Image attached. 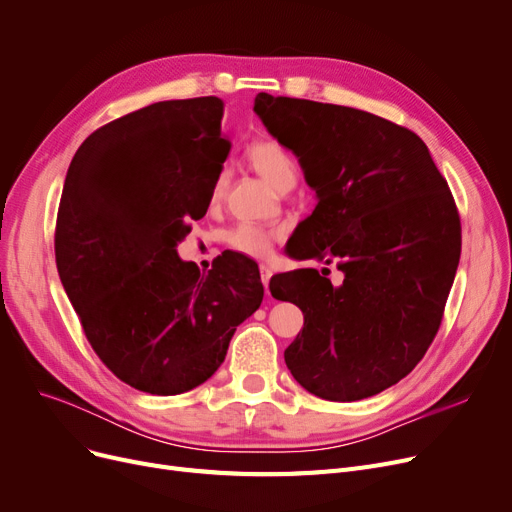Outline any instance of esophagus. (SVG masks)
Wrapping results in <instances>:
<instances>
[{
	"mask_svg": "<svg viewBox=\"0 0 512 512\" xmlns=\"http://www.w3.org/2000/svg\"><path fill=\"white\" fill-rule=\"evenodd\" d=\"M259 272H261V282H263V286H265V292L270 294V280H272V276H274L272 267H270V265H265V263H261Z\"/></svg>",
	"mask_w": 512,
	"mask_h": 512,
	"instance_id": "1",
	"label": "esophagus"
}]
</instances>
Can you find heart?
I'll return each mask as SVG.
<instances>
[{"instance_id": "b5f03b06", "label": "heart", "mask_w": 512, "mask_h": 512, "mask_svg": "<svg viewBox=\"0 0 512 512\" xmlns=\"http://www.w3.org/2000/svg\"><path fill=\"white\" fill-rule=\"evenodd\" d=\"M249 157H251V164L255 166V170L274 188H282L290 180L297 182V166H294V159L280 143L270 141V139L257 141L251 145ZM224 186H226V172L222 170L213 180L211 201H218L222 197ZM226 240L234 251L261 259V257L270 255V251H272L274 232L263 228V226L251 224V222H242L228 232Z\"/></svg>"}]
</instances>
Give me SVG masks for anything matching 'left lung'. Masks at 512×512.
<instances>
[{
	"mask_svg": "<svg viewBox=\"0 0 512 512\" xmlns=\"http://www.w3.org/2000/svg\"><path fill=\"white\" fill-rule=\"evenodd\" d=\"M253 112L297 155L317 205L290 257L321 261L278 274L274 299L305 324L284 361L307 392L353 402L398 384L423 359L461 257V220L427 145L355 107L259 93ZM336 262L345 278L325 274Z\"/></svg>",
	"mask_w": 512,
	"mask_h": 512,
	"instance_id": "8db88e82",
	"label": "left lung"
}]
</instances>
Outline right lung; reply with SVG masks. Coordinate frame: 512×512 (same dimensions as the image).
<instances>
[{
    "instance_id": "1",
    "label": "right lung",
    "mask_w": 512,
    "mask_h": 512,
    "mask_svg": "<svg viewBox=\"0 0 512 512\" xmlns=\"http://www.w3.org/2000/svg\"><path fill=\"white\" fill-rule=\"evenodd\" d=\"M222 116L218 97L151 103L95 130L66 174L62 286L99 359L147 394L207 382L263 301L253 259L228 251L201 274L178 257L230 151Z\"/></svg>"
}]
</instances>
